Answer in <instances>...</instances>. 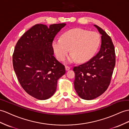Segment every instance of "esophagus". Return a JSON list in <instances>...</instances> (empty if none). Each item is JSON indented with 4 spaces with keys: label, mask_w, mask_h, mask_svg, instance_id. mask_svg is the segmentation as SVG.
Masks as SVG:
<instances>
[{
    "label": "esophagus",
    "mask_w": 129,
    "mask_h": 129,
    "mask_svg": "<svg viewBox=\"0 0 129 129\" xmlns=\"http://www.w3.org/2000/svg\"><path fill=\"white\" fill-rule=\"evenodd\" d=\"M65 69H66V70H67V71H68V70H69L70 69V67H69V66L66 65L65 66Z\"/></svg>",
    "instance_id": "esophagus-1"
}]
</instances>
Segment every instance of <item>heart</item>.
Here are the masks:
<instances>
[{"label": "heart", "mask_w": 129, "mask_h": 129, "mask_svg": "<svg viewBox=\"0 0 129 129\" xmlns=\"http://www.w3.org/2000/svg\"><path fill=\"white\" fill-rule=\"evenodd\" d=\"M100 42L98 33L77 28L65 33L62 38H55L52 42V48L59 60H64L70 48L71 54L68 61L73 62L78 60V62H84L96 53Z\"/></svg>", "instance_id": "obj_1"}]
</instances>
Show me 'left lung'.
<instances>
[{
  "label": "left lung",
  "instance_id": "1",
  "mask_svg": "<svg viewBox=\"0 0 129 129\" xmlns=\"http://www.w3.org/2000/svg\"><path fill=\"white\" fill-rule=\"evenodd\" d=\"M101 36L100 51L89 60L75 67L74 87L82 99L93 100L100 96L110 84L115 64V53L112 39L103 29L94 25Z\"/></svg>",
  "mask_w": 129,
  "mask_h": 129
}]
</instances>
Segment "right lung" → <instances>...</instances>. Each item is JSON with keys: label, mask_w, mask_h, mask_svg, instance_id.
<instances>
[{"label": "right lung", "mask_w": 129, "mask_h": 129, "mask_svg": "<svg viewBox=\"0 0 129 129\" xmlns=\"http://www.w3.org/2000/svg\"><path fill=\"white\" fill-rule=\"evenodd\" d=\"M65 23L38 24L29 29L16 44L13 67L18 80L27 93L38 100L51 98L57 81L65 73L63 64L54 57L52 42Z\"/></svg>", "instance_id": "obj_1"}]
</instances>
